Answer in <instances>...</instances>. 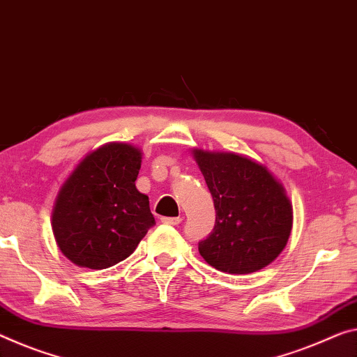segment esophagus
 Wrapping results in <instances>:
<instances>
[{"label": "esophagus", "instance_id": "obj_1", "mask_svg": "<svg viewBox=\"0 0 357 357\" xmlns=\"http://www.w3.org/2000/svg\"><path fill=\"white\" fill-rule=\"evenodd\" d=\"M161 222L166 225H172V227H177V225L182 223V218L180 217H164V218H161Z\"/></svg>", "mask_w": 357, "mask_h": 357}]
</instances>
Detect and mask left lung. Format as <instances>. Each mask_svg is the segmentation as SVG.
<instances>
[{
    "mask_svg": "<svg viewBox=\"0 0 357 357\" xmlns=\"http://www.w3.org/2000/svg\"><path fill=\"white\" fill-rule=\"evenodd\" d=\"M193 156L215 207L213 231L197 248L202 259L229 274L270 265L292 231V204L282 183L248 156L199 148Z\"/></svg>",
    "mask_w": 357,
    "mask_h": 357,
    "instance_id": "8db88e82",
    "label": "left lung"
}]
</instances>
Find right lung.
<instances>
[{
	"label": "right lung",
	"instance_id": "right-lung-1",
	"mask_svg": "<svg viewBox=\"0 0 357 357\" xmlns=\"http://www.w3.org/2000/svg\"><path fill=\"white\" fill-rule=\"evenodd\" d=\"M140 164L139 148L112 142L89 153L65 180L52 209V231L75 265H116L155 225L148 196L135 188Z\"/></svg>",
	"mask_w": 357,
	"mask_h": 357
}]
</instances>
